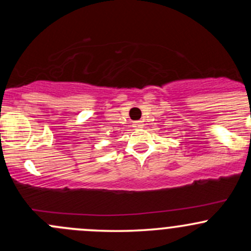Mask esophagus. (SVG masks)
<instances>
[{
  "label": "esophagus",
  "mask_w": 251,
  "mask_h": 251,
  "mask_svg": "<svg viewBox=\"0 0 251 251\" xmlns=\"http://www.w3.org/2000/svg\"><path fill=\"white\" fill-rule=\"evenodd\" d=\"M133 125H135V127H137V128H142L144 126L142 121H136V123L133 124Z\"/></svg>",
  "instance_id": "1"
}]
</instances>
